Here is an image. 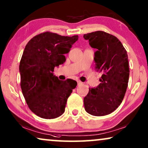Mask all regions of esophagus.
<instances>
[{"instance_id": "esophagus-1", "label": "esophagus", "mask_w": 148, "mask_h": 148, "mask_svg": "<svg viewBox=\"0 0 148 148\" xmlns=\"http://www.w3.org/2000/svg\"><path fill=\"white\" fill-rule=\"evenodd\" d=\"M77 83H78V86L81 85V84H82V82L81 81H80V80H78Z\"/></svg>"}]
</instances>
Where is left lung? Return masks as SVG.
<instances>
[{
    "label": "left lung",
    "instance_id": "obj_1",
    "mask_svg": "<svg viewBox=\"0 0 148 148\" xmlns=\"http://www.w3.org/2000/svg\"><path fill=\"white\" fill-rule=\"evenodd\" d=\"M95 53V70L102 73L101 83L96 88H89L84 98L86 112L96 116L108 115L123 101L127 91L129 68L127 51L121 41L103 31L84 34Z\"/></svg>",
    "mask_w": 148,
    "mask_h": 148
}]
</instances>
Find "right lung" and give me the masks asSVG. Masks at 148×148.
Masks as SVG:
<instances>
[{
    "label": "right lung",
    "mask_w": 148,
    "mask_h": 148,
    "mask_svg": "<svg viewBox=\"0 0 148 148\" xmlns=\"http://www.w3.org/2000/svg\"><path fill=\"white\" fill-rule=\"evenodd\" d=\"M78 38L45 32L33 37L25 47L19 64L20 86L28 108L39 117L56 119L65 111L77 82L59 80L53 72L65 62L64 54Z\"/></svg>",
    "instance_id": "obj_1"
}]
</instances>
